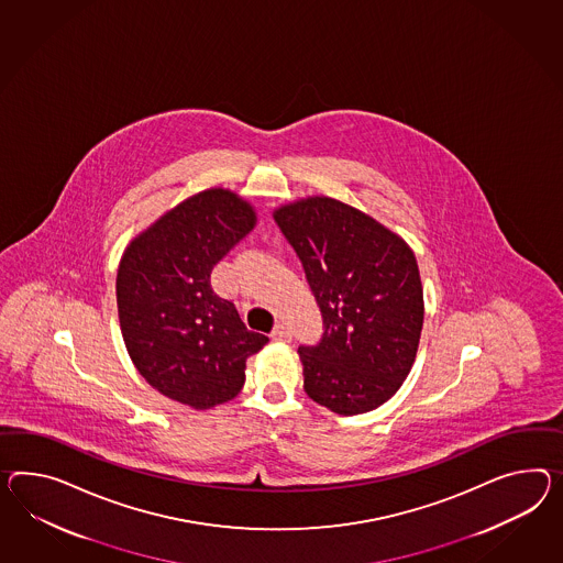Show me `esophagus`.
Listing matches in <instances>:
<instances>
[{
    "label": "esophagus",
    "instance_id": "obj_1",
    "mask_svg": "<svg viewBox=\"0 0 563 563\" xmlns=\"http://www.w3.org/2000/svg\"><path fill=\"white\" fill-rule=\"evenodd\" d=\"M272 339L277 341V343H289V341H291V331H289L286 324H282V322H279V324L275 327L274 331H272Z\"/></svg>",
    "mask_w": 563,
    "mask_h": 563
}]
</instances>
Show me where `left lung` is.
I'll return each mask as SVG.
<instances>
[{
	"instance_id": "left-lung-1",
	"label": "left lung",
	"mask_w": 563,
	"mask_h": 563,
	"mask_svg": "<svg viewBox=\"0 0 563 563\" xmlns=\"http://www.w3.org/2000/svg\"><path fill=\"white\" fill-rule=\"evenodd\" d=\"M274 218L324 320L320 343L298 349L306 394L343 417L388 402L417 360L424 318L412 249L329 196L284 203Z\"/></svg>"
}]
</instances>
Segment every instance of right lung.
I'll return each mask as SVG.
<instances>
[{"label":"right lung","mask_w":563,"mask_h":563,"mask_svg":"<svg viewBox=\"0 0 563 563\" xmlns=\"http://www.w3.org/2000/svg\"><path fill=\"white\" fill-rule=\"evenodd\" d=\"M257 224L231 189L177 203L124 249L115 302L124 345L139 374L175 402L208 410L245 384L246 360L267 336L246 331L234 303L210 284L218 261Z\"/></svg>","instance_id":"right-lung-1"}]
</instances>
